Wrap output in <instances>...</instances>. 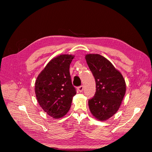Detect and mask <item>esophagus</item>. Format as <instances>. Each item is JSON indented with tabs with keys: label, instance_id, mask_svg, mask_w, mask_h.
Returning a JSON list of instances; mask_svg holds the SVG:
<instances>
[{
	"label": "esophagus",
	"instance_id": "1",
	"mask_svg": "<svg viewBox=\"0 0 152 152\" xmlns=\"http://www.w3.org/2000/svg\"><path fill=\"white\" fill-rule=\"evenodd\" d=\"M83 89H84L83 86H80L78 87V91L80 92H82V91H83Z\"/></svg>",
	"mask_w": 152,
	"mask_h": 152
}]
</instances>
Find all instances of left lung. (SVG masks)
<instances>
[{"mask_svg": "<svg viewBox=\"0 0 152 152\" xmlns=\"http://www.w3.org/2000/svg\"><path fill=\"white\" fill-rule=\"evenodd\" d=\"M87 64L96 82V92L88 101L92 115L106 121L117 112L126 92L125 79L110 61L99 54H87Z\"/></svg>", "mask_w": 152, "mask_h": 152, "instance_id": "obj_1", "label": "left lung"}]
</instances>
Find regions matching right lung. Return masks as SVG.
Segmentation results:
<instances>
[{
  "instance_id": "add662e5",
  "label": "right lung",
  "mask_w": 152,
  "mask_h": 152,
  "mask_svg": "<svg viewBox=\"0 0 152 152\" xmlns=\"http://www.w3.org/2000/svg\"><path fill=\"white\" fill-rule=\"evenodd\" d=\"M74 58L72 55L63 54L53 58L36 79L35 92L38 103L55 119L66 115L76 94L69 70Z\"/></svg>"
}]
</instances>
